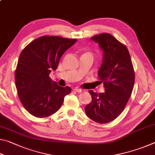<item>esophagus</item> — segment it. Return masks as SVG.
<instances>
[{
  "label": "esophagus",
  "mask_w": 155,
  "mask_h": 155,
  "mask_svg": "<svg viewBox=\"0 0 155 155\" xmlns=\"http://www.w3.org/2000/svg\"><path fill=\"white\" fill-rule=\"evenodd\" d=\"M74 91H77V92L78 93H80V92H82L83 91V90L82 89H80V88H78V87H76L74 89Z\"/></svg>",
  "instance_id": "esophagus-1"
}]
</instances>
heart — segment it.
Returning <instances> with one entry per match:
<instances>
[{
	"label": "heart",
	"instance_id": "b5f03b06",
	"mask_svg": "<svg viewBox=\"0 0 155 155\" xmlns=\"http://www.w3.org/2000/svg\"><path fill=\"white\" fill-rule=\"evenodd\" d=\"M86 53H87V54H91V55H92V54H91V52H86Z\"/></svg>",
	"mask_w": 155,
	"mask_h": 155
}]
</instances>
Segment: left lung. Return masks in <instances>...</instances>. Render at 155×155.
<instances>
[{
	"mask_svg": "<svg viewBox=\"0 0 155 155\" xmlns=\"http://www.w3.org/2000/svg\"><path fill=\"white\" fill-rule=\"evenodd\" d=\"M91 40L98 44L103 52L98 75L104 92L89 91L91 102L85 107V111L93 121L105 124L124 111L134 86L135 72L127 46L111 34L96 35Z\"/></svg>",
	"mask_w": 155,
	"mask_h": 155,
	"instance_id": "obj_1",
	"label": "left lung"
}]
</instances>
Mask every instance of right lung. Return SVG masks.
Masks as SVG:
<instances>
[{"instance_id": "right-lung-1", "label": "right lung", "mask_w": 155, "mask_h": 155, "mask_svg": "<svg viewBox=\"0 0 155 155\" xmlns=\"http://www.w3.org/2000/svg\"><path fill=\"white\" fill-rule=\"evenodd\" d=\"M76 39L59 36H42L22 50L15 71L18 97L27 111L37 117H46L59 109L64 97L71 92L49 77L55 70L65 51L76 43Z\"/></svg>"}]
</instances>
